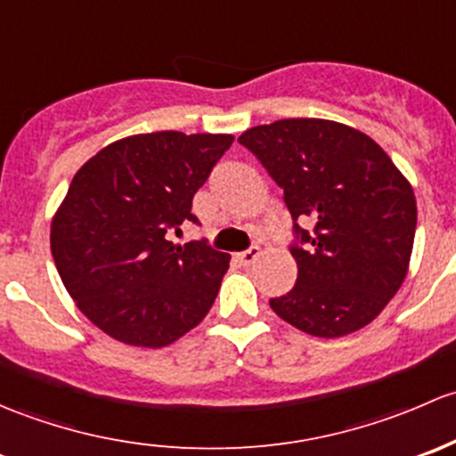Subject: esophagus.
<instances>
[{
	"label": "esophagus",
	"mask_w": 456,
	"mask_h": 456,
	"mask_svg": "<svg viewBox=\"0 0 456 456\" xmlns=\"http://www.w3.org/2000/svg\"><path fill=\"white\" fill-rule=\"evenodd\" d=\"M259 255H261L259 248H248L246 252H239L237 261L241 263L243 267H248V265H252V263H255L256 259H259Z\"/></svg>",
	"instance_id": "1"
}]
</instances>
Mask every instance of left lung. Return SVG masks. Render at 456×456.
Listing matches in <instances>:
<instances>
[{"label":"left lung","mask_w":456,"mask_h":456,"mask_svg":"<svg viewBox=\"0 0 456 456\" xmlns=\"http://www.w3.org/2000/svg\"><path fill=\"white\" fill-rule=\"evenodd\" d=\"M239 142L283 189L300 241L297 285L270 307L297 330L340 338L382 314L408 274L417 201L382 147L349 125L285 118L243 131ZM312 221L309 235L296 222Z\"/></svg>","instance_id":"obj_1"}]
</instances>
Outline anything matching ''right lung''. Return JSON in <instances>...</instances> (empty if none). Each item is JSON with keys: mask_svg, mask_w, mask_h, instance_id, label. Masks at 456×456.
Masks as SVG:
<instances>
[{"mask_svg": "<svg viewBox=\"0 0 456 456\" xmlns=\"http://www.w3.org/2000/svg\"><path fill=\"white\" fill-rule=\"evenodd\" d=\"M234 135L153 131L89 158L50 226V250L77 307L107 336L162 349L204 321L230 256L168 241Z\"/></svg>", "mask_w": 456, "mask_h": 456, "instance_id": "1", "label": "right lung"}]
</instances>
